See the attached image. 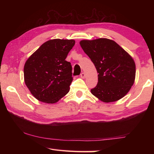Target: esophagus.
Here are the masks:
<instances>
[{
    "instance_id": "esophagus-1",
    "label": "esophagus",
    "mask_w": 154,
    "mask_h": 154,
    "mask_svg": "<svg viewBox=\"0 0 154 154\" xmlns=\"http://www.w3.org/2000/svg\"><path fill=\"white\" fill-rule=\"evenodd\" d=\"M80 75H81V77L83 78V79H84L85 77V74L84 72H83V73H81Z\"/></svg>"
}]
</instances>
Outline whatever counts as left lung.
<instances>
[{
	"label": "left lung",
	"mask_w": 154,
	"mask_h": 154,
	"mask_svg": "<svg viewBox=\"0 0 154 154\" xmlns=\"http://www.w3.org/2000/svg\"><path fill=\"white\" fill-rule=\"evenodd\" d=\"M80 45L95 66L97 86L91 89L104 103L114 102L128 93L134 83L136 65L132 57L113 40H81Z\"/></svg>",
	"instance_id": "left-lung-1"
}]
</instances>
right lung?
<instances>
[{
  "label": "right lung",
  "mask_w": 154,
  "mask_h": 154,
  "mask_svg": "<svg viewBox=\"0 0 154 154\" xmlns=\"http://www.w3.org/2000/svg\"><path fill=\"white\" fill-rule=\"evenodd\" d=\"M75 44L73 40H50L26 61L24 82L35 99L52 104L69 91L72 66L65 59Z\"/></svg>",
  "instance_id": "1"
}]
</instances>
